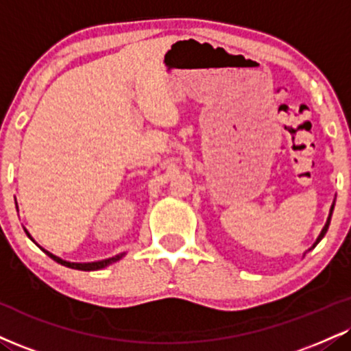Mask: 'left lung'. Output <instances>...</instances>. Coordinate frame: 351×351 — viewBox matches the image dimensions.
Listing matches in <instances>:
<instances>
[{
    "label": "left lung",
    "instance_id": "left-lung-1",
    "mask_svg": "<svg viewBox=\"0 0 351 351\" xmlns=\"http://www.w3.org/2000/svg\"><path fill=\"white\" fill-rule=\"evenodd\" d=\"M332 213H333V204H332V209H330V216H328V219H327V223H325V226H324V229H322V232H320V235H319L317 242L314 243V247H315V245H317V243L320 242V240L324 239V235L327 234V230H328V226H330V217H332ZM314 247H312V248H314Z\"/></svg>",
    "mask_w": 351,
    "mask_h": 351
}]
</instances>
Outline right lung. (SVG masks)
Masks as SVG:
<instances>
[{
    "mask_svg": "<svg viewBox=\"0 0 351 351\" xmlns=\"http://www.w3.org/2000/svg\"><path fill=\"white\" fill-rule=\"evenodd\" d=\"M26 234H27V230H26ZM27 235H29V234H27ZM29 237H31V235H29ZM44 252L47 253V255L50 256V258L57 261V263L63 265V267H69V268H73V269H82V271H95V269H101V268L108 267V265L114 263V261L121 260V258H122V255H124V253H121V255L112 256V258L101 260V261H93V263H70V261H65V260H62L60 256L53 255V253H50V252H47V250H44Z\"/></svg>",
    "mask_w": 351,
    "mask_h": 351,
    "instance_id": "right-lung-1",
    "label": "right lung"
}]
</instances>
